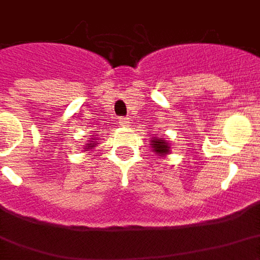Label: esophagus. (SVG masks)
Segmentation results:
<instances>
[{"instance_id": "obj_1", "label": "esophagus", "mask_w": 260, "mask_h": 260, "mask_svg": "<svg viewBox=\"0 0 260 260\" xmlns=\"http://www.w3.org/2000/svg\"><path fill=\"white\" fill-rule=\"evenodd\" d=\"M119 123H120V124H121V126H123V127H126L127 124H128V119H127V117H121V119L119 120Z\"/></svg>"}]
</instances>
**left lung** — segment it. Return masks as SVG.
<instances>
[{"mask_svg":"<svg viewBox=\"0 0 260 260\" xmlns=\"http://www.w3.org/2000/svg\"><path fill=\"white\" fill-rule=\"evenodd\" d=\"M151 147L157 154L160 155H166L170 151V147H168V143L162 139H153L151 140Z\"/></svg>","mask_w":260,"mask_h":260,"instance_id":"obj_1","label":"left lung"}]
</instances>
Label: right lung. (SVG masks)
Masks as SVG:
<instances>
[{"instance_id": "add662e5", "label": "right lung", "mask_w": 260, "mask_h": 260, "mask_svg": "<svg viewBox=\"0 0 260 260\" xmlns=\"http://www.w3.org/2000/svg\"><path fill=\"white\" fill-rule=\"evenodd\" d=\"M94 140H96V139H92V140H89V143L86 144L83 150H92L93 147H96V144H99V143H98V141H94Z\"/></svg>"}]
</instances>
